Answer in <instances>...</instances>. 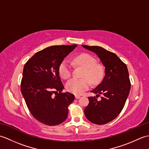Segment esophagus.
I'll use <instances>...</instances> for the list:
<instances>
[{
	"instance_id": "obj_1",
	"label": "esophagus",
	"mask_w": 149,
	"mask_h": 149,
	"mask_svg": "<svg viewBox=\"0 0 149 149\" xmlns=\"http://www.w3.org/2000/svg\"><path fill=\"white\" fill-rule=\"evenodd\" d=\"M75 99H79V98H80V96H79V95H75Z\"/></svg>"
}]
</instances>
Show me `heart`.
Wrapping results in <instances>:
<instances>
[{"label":"heart","instance_id":"obj_1","mask_svg":"<svg viewBox=\"0 0 149 149\" xmlns=\"http://www.w3.org/2000/svg\"><path fill=\"white\" fill-rule=\"evenodd\" d=\"M74 61L85 68L83 79H72L66 84V89L75 95H81L89 89L90 81L94 84L99 83L104 76V69L100 65L97 64V60L88 54L75 56ZM59 74L63 79H68L72 75V68L68 61L64 60L59 66Z\"/></svg>","mask_w":149,"mask_h":149}]
</instances>
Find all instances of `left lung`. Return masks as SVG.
Instances as JSON below:
<instances>
[{
  "label": "left lung",
  "mask_w": 149,
  "mask_h": 149,
  "mask_svg": "<svg viewBox=\"0 0 149 149\" xmlns=\"http://www.w3.org/2000/svg\"><path fill=\"white\" fill-rule=\"evenodd\" d=\"M95 53L105 66V76L102 83L91 92L96 97H89V104L85 107L88 120L98 125H103L118 116L127 100L131 89V82L126 65L115 54L99 46L82 45ZM103 94L100 101L97 96Z\"/></svg>",
  "instance_id": "obj_1"
}]
</instances>
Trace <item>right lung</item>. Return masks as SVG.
I'll list each match as a JSON object with an SVG mask.
<instances>
[{"label": "right lung", "instance_id": "right-lung-1", "mask_svg": "<svg viewBox=\"0 0 149 149\" xmlns=\"http://www.w3.org/2000/svg\"><path fill=\"white\" fill-rule=\"evenodd\" d=\"M77 45H54L36 52L25 64L21 92L30 113L38 121L49 126L66 119L74 95L63 93L64 88L59 66Z\"/></svg>", "mask_w": 149, "mask_h": 149}]
</instances>
